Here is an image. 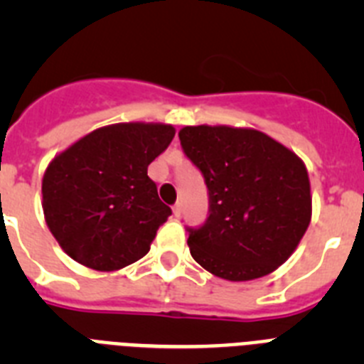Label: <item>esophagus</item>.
I'll return each instance as SVG.
<instances>
[{
  "label": "esophagus",
  "mask_w": 364,
  "mask_h": 364,
  "mask_svg": "<svg viewBox=\"0 0 364 364\" xmlns=\"http://www.w3.org/2000/svg\"><path fill=\"white\" fill-rule=\"evenodd\" d=\"M173 215H175V217H180V215H182V202H176V204L173 205Z\"/></svg>",
  "instance_id": "34e87169"
}]
</instances>
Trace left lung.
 Masks as SVG:
<instances>
[{
	"label": "left lung",
	"instance_id": "1",
	"mask_svg": "<svg viewBox=\"0 0 364 364\" xmlns=\"http://www.w3.org/2000/svg\"><path fill=\"white\" fill-rule=\"evenodd\" d=\"M178 138L210 197L208 220L186 228L193 259L226 281H252L277 269L311 218L302 160L255 129L193 125Z\"/></svg>",
	"mask_w": 364,
	"mask_h": 364
}]
</instances>
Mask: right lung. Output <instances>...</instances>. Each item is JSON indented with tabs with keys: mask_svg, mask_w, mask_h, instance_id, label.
<instances>
[{
	"mask_svg": "<svg viewBox=\"0 0 364 364\" xmlns=\"http://www.w3.org/2000/svg\"><path fill=\"white\" fill-rule=\"evenodd\" d=\"M175 127L114 124L80 138L49 164L41 195L47 226L80 264L114 272L142 259L171 215L147 166L167 149Z\"/></svg>",
	"mask_w": 364,
	"mask_h": 364,
	"instance_id": "right-lung-1",
	"label": "right lung"
}]
</instances>
